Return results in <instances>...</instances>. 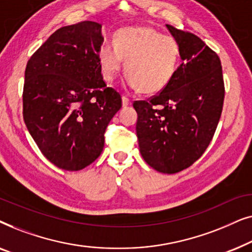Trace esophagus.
I'll list each match as a JSON object with an SVG mask.
<instances>
[{
  "label": "esophagus",
  "mask_w": 252,
  "mask_h": 252,
  "mask_svg": "<svg viewBox=\"0 0 252 252\" xmlns=\"http://www.w3.org/2000/svg\"><path fill=\"white\" fill-rule=\"evenodd\" d=\"M122 102H123V106H128L130 104V101L126 97V96H123Z\"/></svg>",
  "instance_id": "esophagus-1"
}]
</instances>
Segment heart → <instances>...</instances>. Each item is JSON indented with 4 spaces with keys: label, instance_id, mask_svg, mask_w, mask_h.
I'll return each instance as SVG.
<instances>
[{
    "label": "heart",
    "instance_id": "b5f03b06",
    "mask_svg": "<svg viewBox=\"0 0 252 252\" xmlns=\"http://www.w3.org/2000/svg\"><path fill=\"white\" fill-rule=\"evenodd\" d=\"M180 44L150 26H130L115 33V44L104 42L97 51L102 77L112 81L125 61L127 85L153 94L170 84L179 66Z\"/></svg>",
    "mask_w": 252,
    "mask_h": 252
}]
</instances>
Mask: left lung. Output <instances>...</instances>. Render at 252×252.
Returning <instances> with one entry per match:
<instances>
[{
  "label": "left lung",
  "instance_id": "1",
  "mask_svg": "<svg viewBox=\"0 0 252 252\" xmlns=\"http://www.w3.org/2000/svg\"><path fill=\"white\" fill-rule=\"evenodd\" d=\"M166 27L180 44V66L159 94L133 106L143 159L172 174L204 154L221 116L225 87L218 55L194 34Z\"/></svg>",
  "mask_w": 252,
  "mask_h": 252
}]
</instances>
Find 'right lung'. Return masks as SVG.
<instances>
[{
	"label": "right lung",
	"mask_w": 252,
	"mask_h": 252,
	"mask_svg": "<svg viewBox=\"0 0 252 252\" xmlns=\"http://www.w3.org/2000/svg\"><path fill=\"white\" fill-rule=\"evenodd\" d=\"M103 40L96 22L64 26L27 62L24 122L43 156L63 170H82L101 155L106 127L122 108L99 70Z\"/></svg>",
	"instance_id": "1"
}]
</instances>
